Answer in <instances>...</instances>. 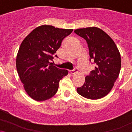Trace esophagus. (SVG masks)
Masks as SVG:
<instances>
[{
    "mask_svg": "<svg viewBox=\"0 0 132 132\" xmlns=\"http://www.w3.org/2000/svg\"><path fill=\"white\" fill-rule=\"evenodd\" d=\"M77 72V67H75L74 69L72 70V71H70V73L73 75V74H75Z\"/></svg>",
    "mask_w": 132,
    "mask_h": 132,
    "instance_id": "obj_1",
    "label": "esophagus"
}]
</instances>
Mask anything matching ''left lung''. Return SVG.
I'll return each mask as SVG.
<instances>
[{
    "mask_svg": "<svg viewBox=\"0 0 132 132\" xmlns=\"http://www.w3.org/2000/svg\"><path fill=\"white\" fill-rule=\"evenodd\" d=\"M74 32L86 40L90 60L96 65L77 91L88 99L103 98L113 88L120 71L121 57L118 49L105 31L96 27L77 29Z\"/></svg>",
    "mask_w": 132,
    "mask_h": 132,
    "instance_id": "1",
    "label": "left lung"
}]
</instances>
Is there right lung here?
Segmentation results:
<instances>
[{"label": "right lung", "instance_id": "add662e5", "mask_svg": "<svg viewBox=\"0 0 132 132\" xmlns=\"http://www.w3.org/2000/svg\"><path fill=\"white\" fill-rule=\"evenodd\" d=\"M72 31L73 29L42 25L32 30L21 44L16 56V69L26 92L35 101L53 97L61 79L68 75L67 70L57 68L50 61L63 39Z\"/></svg>", "mask_w": 132, "mask_h": 132}]
</instances>
